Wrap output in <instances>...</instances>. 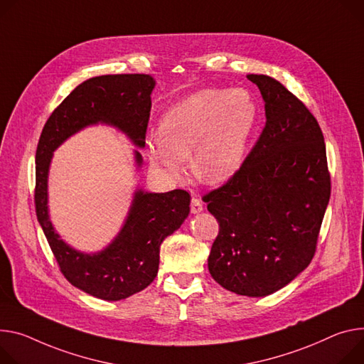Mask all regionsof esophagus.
I'll return each instance as SVG.
<instances>
[{"label":"esophagus","instance_id":"1","mask_svg":"<svg viewBox=\"0 0 364 364\" xmlns=\"http://www.w3.org/2000/svg\"><path fill=\"white\" fill-rule=\"evenodd\" d=\"M190 210H191V213H194V215L203 212V202L199 199V197H196V196H193V197H191Z\"/></svg>","mask_w":364,"mask_h":364}]
</instances>
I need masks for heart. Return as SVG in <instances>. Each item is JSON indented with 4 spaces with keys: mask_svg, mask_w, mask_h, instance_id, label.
I'll return each instance as SVG.
<instances>
[{
    "mask_svg": "<svg viewBox=\"0 0 364 364\" xmlns=\"http://www.w3.org/2000/svg\"><path fill=\"white\" fill-rule=\"evenodd\" d=\"M257 109L244 90H200L171 106L159 119V132L149 135L154 167L171 181L193 173L206 184L232 177L242 162Z\"/></svg>",
    "mask_w": 364,
    "mask_h": 364,
    "instance_id": "b5f03b06",
    "label": "heart"
}]
</instances>
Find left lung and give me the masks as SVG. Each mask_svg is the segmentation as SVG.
Instances as JSON below:
<instances>
[{"label":"left lung","mask_w":364,"mask_h":364,"mask_svg":"<svg viewBox=\"0 0 364 364\" xmlns=\"http://www.w3.org/2000/svg\"><path fill=\"white\" fill-rule=\"evenodd\" d=\"M247 78L261 92L266 126L240 171L203 197L219 223L208 267L226 290L262 297L309 266L331 183L306 106L269 75Z\"/></svg>","instance_id":"obj_1"}]
</instances>
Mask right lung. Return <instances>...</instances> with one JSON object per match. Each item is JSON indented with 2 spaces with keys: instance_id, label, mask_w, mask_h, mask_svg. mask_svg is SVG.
I'll return each mask as SVG.
<instances>
[{
  "instance_id": "obj_1",
  "label": "right lung",
  "mask_w": 364,
  "mask_h": 364,
  "mask_svg": "<svg viewBox=\"0 0 364 364\" xmlns=\"http://www.w3.org/2000/svg\"><path fill=\"white\" fill-rule=\"evenodd\" d=\"M155 80L146 74L102 75L80 84L48 119L36 151L35 203L38 220L63 276L103 301H122L148 287L158 273L159 247L190 213L184 190L151 193L141 186L132 197L117 235L100 251L84 252L63 241L49 215V170L53 152L85 127L117 129L134 146L145 148ZM136 170L142 155L134 149Z\"/></svg>"
}]
</instances>
